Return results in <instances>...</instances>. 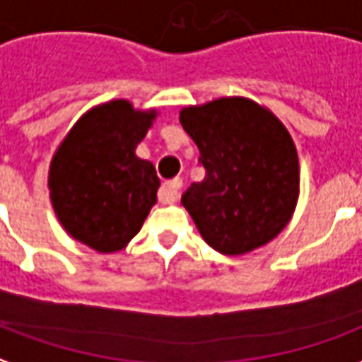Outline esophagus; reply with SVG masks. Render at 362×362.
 I'll return each mask as SVG.
<instances>
[{
	"label": "esophagus",
	"instance_id": "esophagus-1",
	"mask_svg": "<svg viewBox=\"0 0 362 362\" xmlns=\"http://www.w3.org/2000/svg\"><path fill=\"white\" fill-rule=\"evenodd\" d=\"M181 187H183V181H181L179 177L168 181V183L163 185L162 189H160V192H158V199H160V202H163V204L175 202L179 197V191H181Z\"/></svg>",
	"mask_w": 362,
	"mask_h": 362
}]
</instances>
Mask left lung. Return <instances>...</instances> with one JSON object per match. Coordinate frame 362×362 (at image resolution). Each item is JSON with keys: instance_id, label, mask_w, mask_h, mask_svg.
Masks as SVG:
<instances>
[{"instance_id": "8db88e82", "label": "left lung", "mask_w": 362, "mask_h": 362, "mask_svg": "<svg viewBox=\"0 0 362 362\" xmlns=\"http://www.w3.org/2000/svg\"><path fill=\"white\" fill-rule=\"evenodd\" d=\"M206 175L181 197L212 249L245 255L291 220L299 197V158L287 129L247 98H220L181 110Z\"/></svg>"}]
</instances>
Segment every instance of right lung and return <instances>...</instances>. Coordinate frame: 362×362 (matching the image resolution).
Returning a JSON list of instances; mask_svg holds the SVG:
<instances>
[{"label": "right lung", "instance_id": "add662e5", "mask_svg": "<svg viewBox=\"0 0 362 362\" xmlns=\"http://www.w3.org/2000/svg\"><path fill=\"white\" fill-rule=\"evenodd\" d=\"M156 112L113 100L84 113L55 152L49 168L52 204L71 237L98 252L131 241L156 204L160 179L134 154Z\"/></svg>", "mask_w": 362, "mask_h": 362}]
</instances>
